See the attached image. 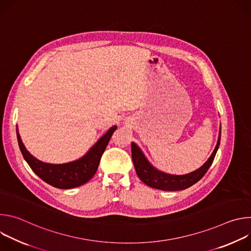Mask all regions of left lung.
<instances>
[{
	"mask_svg": "<svg viewBox=\"0 0 251 251\" xmlns=\"http://www.w3.org/2000/svg\"><path fill=\"white\" fill-rule=\"evenodd\" d=\"M221 133L222 131L220 130V136L217 146L211 153L210 157L207 159V161L198 170L190 174L180 176L167 174L157 170L150 164L144 153L133 142L131 144L132 160L139 178L147 186L162 191H182L190 188L201 180L212 164L213 159L216 157V154L220 147Z\"/></svg>",
	"mask_w": 251,
	"mask_h": 251,
	"instance_id": "1",
	"label": "left lung"
}]
</instances>
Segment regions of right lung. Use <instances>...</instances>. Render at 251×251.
I'll return each mask as SVG.
<instances>
[{"mask_svg":"<svg viewBox=\"0 0 251 251\" xmlns=\"http://www.w3.org/2000/svg\"><path fill=\"white\" fill-rule=\"evenodd\" d=\"M117 126H112L80 159L65 164H49L35 159L23 144L17 126V138L24 159L42 180L57 189H74L84 185L95 175L102 154Z\"/></svg>","mask_w":251,"mask_h":251,"instance_id":"1","label":"right lung"}]
</instances>
